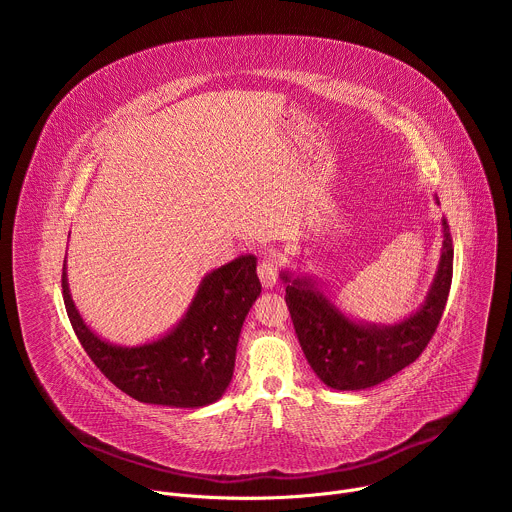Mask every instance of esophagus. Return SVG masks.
Instances as JSON below:
<instances>
[{
  "mask_svg": "<svg viewBox=\"0 0 512 512\" xmlns=\"http://www.w3.org/2000/svg\"><path fill=\"white\" fill-rule=\"evenodd\" d=\"M257 273H259V279L263 283V287H273L277 283V277H279V263L273 255H267L259 261L257 265Z\"/></svg>",
  "mask_w": 512,
  "mask_h": 512,
  "instance_id": "1",
  "label": "esophagus"
}]
</instances>
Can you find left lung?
I'll return each mask as SVG.
<instances>
[{
    "label": "left lung",
    "instance_id": "left-lung-1",
    "mask_svg": "<svg viewBox=\"0 0 512 512\" xmlns=\"http://www.w3.org/2000/svg\"><path fill=\"white\" fill-rule=\"evenodd\" d=\"M440 267L419 312L395 326H362L338 312L310 279H289L285 304L318 379L338 391L375 387L419 358L446 310L454 273V241L444 218Z\"/></svg>",
    "mask_w": 512,
    "mask_h": 512
}]
</instances>
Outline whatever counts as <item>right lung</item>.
I'll use <instances>...</instances> for the list:
<instances>
[{
	"instance_id": "1",
	"label": "right lung",
	"mask_w": 512,
	"mask_h": 512,
	"mask_svg": "<svg viewBox=\"0 0 512 512\" xmlns=\"http://www.w3.org/2000/svg\"><path fill=\"white\" fill-rule=\"evenodd\" d=\"M259 294L257 261L243 255L202 279L190 310L170 334L121 348L95 336L83 322L62 267L66 314L85 352L117 389L152 405L204 407L223 397L233 379L245 316Z\"/></svg>"
}]
</instances>
